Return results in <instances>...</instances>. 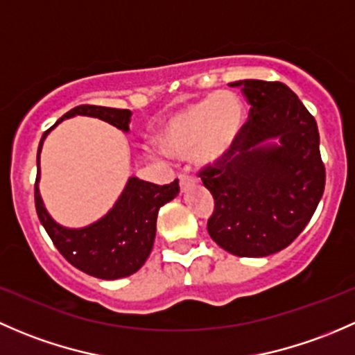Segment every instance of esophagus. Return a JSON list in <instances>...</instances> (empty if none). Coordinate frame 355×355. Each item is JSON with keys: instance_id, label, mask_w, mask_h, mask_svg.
<instances>
[{"instance_id": "34e87169", "label": "esophagus", "mask_w": 355, "mask_h": 355, "mask_svg": "<svg viewBox=\"0 0 355 355\" xmlns=\"http://www.w3.org/2000/svg\"><path fill=\"white\" fill-rule=\"evenodd\" d=\"M191 181H193L191 176H188V174H181V176H179V186H181V191H184V189L191 184Z\"/></svg>"}]
</instances>
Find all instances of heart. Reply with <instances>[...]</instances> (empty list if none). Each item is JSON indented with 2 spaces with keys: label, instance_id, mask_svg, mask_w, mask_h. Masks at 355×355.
I'll list each match as a JSON object with an SVG mask.
<instances>
[{
  "label": "heart",
  "instance_id": "obj_1",
  "mask_svg": "<svg viewBox=\"0 0 355 355\" xmlns=\"http://www.w3.org/2000/svg\"><path fill=\"white\" fill-rule=\"evenodd\" d=\"M243 104L231 92H217L191 102L166 119L157 141L167 155L214 166L231 153L244 128Z\"/></svg>",
  "mask_w": 355,
  "mask_h": 355
}]
</instances>
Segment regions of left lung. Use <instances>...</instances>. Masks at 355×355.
Masks as SVG:
<instances>
[{"label": "left lung", "instance_id": "8db88e82", "mask_svg": "<svg viewBox=\"0 0 355 355\" xmlns=\"http://www.w3.org/2000/svg\"><path fill=\"white\" fill-rule=\"evenodd\" d=\"M250 121L218 164L200 173L215 208L208 234L229 253L261 258L299 236L324 191V166L314 118L280 82L239 80Z\"/></svg>", "mask_w": 355, "mask_h": 355}]
</instances>
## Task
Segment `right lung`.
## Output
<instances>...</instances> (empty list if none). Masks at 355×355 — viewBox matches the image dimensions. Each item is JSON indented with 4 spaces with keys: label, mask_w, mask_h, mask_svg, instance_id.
Returning a JSON list of instances; mask_svg holds the SVG:
<instances>
[{
    "label": "right lung",
    "mask_w": 355,
    "mask_h": 355,
    "mask_svg": "<svg viewBox=\"0 0 355 355\" xmlns=\"http://www.w3.org/2000/svg\"><path fill=\"white\" fill-rule=\"evenodd\" d=\"M73 116H90L130 131V109L78 105L58 119L53 128ZM46 131L37 150V179H35V210L39 220L61 254L82 272L102 280H116L133 275L150 254L157 231V214L160 207L174 200L179 193L178 179L171 184H153L131 176L111 210L94 224L69 229L58 224L46 210L39 191L41 179V150Z\"/></svg>",
    "instance_id": "1"
}]
</instances>
